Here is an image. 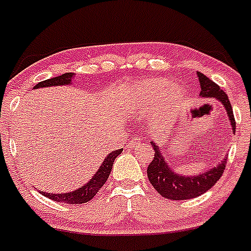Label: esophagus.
Masks as SVG:
<instances>
[{
    "label": "esophagus",
    "instance_id": "1",
    "mask_svg": "<svg viewBox=\"0 0 251 251\" xmlns=\"http://www.w3.org/2000/svg\"><path fill=\"white\" fill-rule=\"evenodd\" d=\"M140 143H142V138H140L139 135H134V136H132L131 140H130L129 147H130V148H134V147H138Z\"/></svg>",
    "mask_w": 251,
    "mask_h": 251
}]
</instances>
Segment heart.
Here are the masks:
<instances>
[{
	"mask_svg": "<svg viewBox=\"0 0 251 251\" xmlns=\"http://www.w3.org/2000/svg\"><path fill=\"white\" fill-rule=\"evenodd\" d=\"M167 79H149L144 80L135 85L132 93L130 94L132 102L136 107L144 109L151 100L165 92L159 108L154 113V117L159 121H167L172 119L178 112L185 98V90L180 85H172Z\"/></svg>",
	"mask_w": 251,
	"mask_h": 251,
	"instance_id": "heart-1",
	"label": "heart"
}]
</instances>
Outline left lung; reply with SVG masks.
Listing matches in <instances>:
<instances>
[{
	"mask_svg": "<svg viewBox=\"0 0 251 251\" xmlns=\"http://www.w3.org/2000/svg\"><path fill=\"white\" fill-rule=\"evenodd\" d=\"M197 75L199 83H201V94L199 96L203 98H208V100L214 98L225 107L229 124L235 132L236 122H235L232 106L229 103L227 94L214 83L213 80H210L204 74L198 71ZM151 144L154 149V157L147 170L148 178L153 187L159 193V195L171 199V201H186V199L199 197L209 190L210 187L220 180L225 168H226L227 158L225 157L218 165L213 166L201 174L194 175V176L177 174L175 170H172V166H170L167 161H165V157L161 153V149L157 143L151 142Z\"/></svg>",
	"mask_w": 251,
	"mask_h": 251,
	"instance_id": "1",
	"label": "left lung"
}]
</instances>
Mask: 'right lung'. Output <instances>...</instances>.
Wrapping results in <instances>:
<instances>
[{
  "label": "right lung",
  "instance_id": "add662e5",
  "mask_svg": "<svg viewBox=\"0 0 251 251\" xmlns=\"http://www.w3.org/2000/svg\"><path fill=\"white\" fill-rule=\"evenodd\" d=\"M75 74L74 73H66L62 74L60 76L52 77V79H47L44 81L38 83L34 86V89L38 88H46V86H60V85H71L73 84V77ZM122 151V149H117V151H113L112 153L107 154V157L104 158V161L100 165V167L98 168V171L94 174V176L90 178L85 185H83L81 187L76 189V190L70 191V193H62V194H53V193H44L41 191L44 197L50 198L52 201H58V203H66V204H81L86 203V201H92L96 194L98 193L100 187L104 185V182L108 178L109 174H111V170H112L113 162H115L116 157Z\"/></svg>",
  "mask_w": 251,
  "mask_h": 251
}]
</instances>
